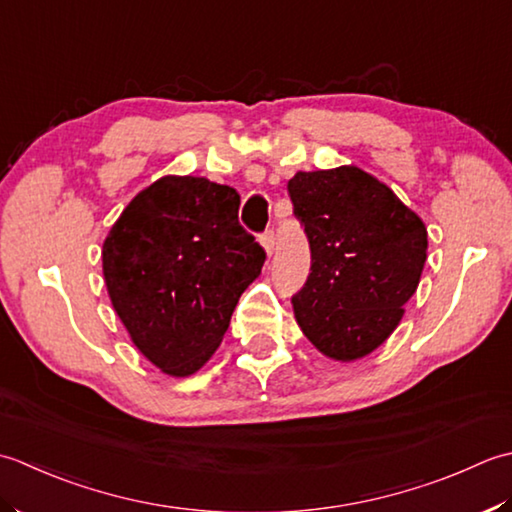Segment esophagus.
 Wrapping results in <instances>:
<instances>
[{
	"label": "esophagus",
	"mask_w": 512,
	"mask_h": 512,
	"mask_svg": "<svg viewBox=\"0 0 512 512\" xmlns=\"http://www.w3.org/2000/svg\"><path fill=\"white\" fill-rule=\"evenodd\" d=\"M260 245H263V249H265V254H267V256L274 254V247H276L274 232H265L263 236H260Z\"/></svg>",
	"instance_id": "obj_1"
}]
</instances>
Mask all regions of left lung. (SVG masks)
<instances>
[{"mask_svg":"<svg viewBox=\"0 0 512 512\" xmlns=\"http://www.w3.org/2000/svg\"><path fill=\"white\" fill-rule=\"evenodd\" d=\"M289 194L311 247V274L291 298L298 327L329 360L367 358L420 285L426 225L356 165L296 172Z\"/></svg>","mask_w":512,"mask_h":512,"instance_id":"8db88e82","label":"left lung"}]
</instances>
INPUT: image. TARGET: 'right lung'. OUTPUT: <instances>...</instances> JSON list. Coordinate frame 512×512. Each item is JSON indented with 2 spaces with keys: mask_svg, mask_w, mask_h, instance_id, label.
<instances>
[{
  "mask_svg": "<svg viewBox=\"0 0 512 512\" xmlns=\"http://www.w3.org/2000/svg\"><path fill=\"white\" fill-rule=\"evenodd\" d=\"M238 207L234 187L168 174L125 205L103 241L112 309L170 378L205 367L263 269V247L238 225Z\"/></svg>",
  "mask_w": 512,
  "mask_h": 512,
  "instance_id": "right-lung-1",
  "label": "right lung"
}]
</instances>
